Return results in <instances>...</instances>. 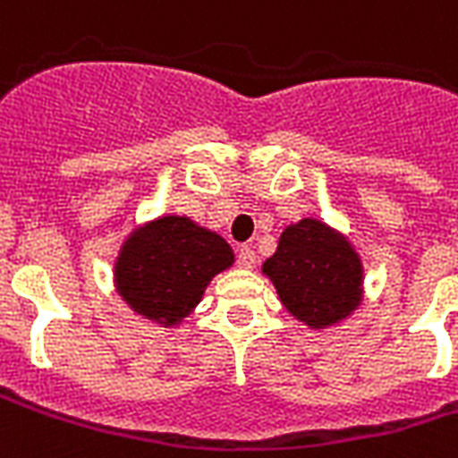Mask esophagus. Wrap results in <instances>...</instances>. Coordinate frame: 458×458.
<instances>
[{
    "mask_svg": "<svg viewBox=\"0 0 458 458\" xmlns=\"http://www.w3.org/2000/svg\"><path fill=\"white\" fill-rule=\"evenodd\" d=\"M237 264L242 268H254V264H257V254H254V250L250 244H240V247H237Z\"/></svg>",
    "mask_w": 458,
    "mask_h": 458,
    "instance_id": "esophagus-1",
    "label": "esophagus"
}]
</instances>
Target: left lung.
I'll return each mask as SVG.
<instances>
[{"label": "left lung", "mask_w": 458, "mask_h": 458, "mask_svg": "<svg viewBox=\"0 0 458 458\" xmlns=\"http://www.w3.org/2000/svg\"><path fill=\"white\" fill-rule=\"evenodd\" d=\"M261 271L288 312L310 329L344 322L362 302V261L338 230L302 218L281 233Z\"/></svg>", "instance_id": "left-lung-1"}]
</instances>
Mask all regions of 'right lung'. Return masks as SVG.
<instances>
[{
    "mask_svg": "<svg viewBox=\"0 0 458 458\" xmlns=\"http://www.w3.org/2000/svg\"><path fill=\"white\" fill-rule=\"evenodd\" d=\"M233 261L235 254L221 235L187 216H160L122 242L114 285L136 314L174 327L190 317L211 278Z\"/></svg>",
    "mask_w": 458,
    "mask_h": 458,
    "instance_id": "obj_1",
    "label": "right lung"
}]
</instances>
